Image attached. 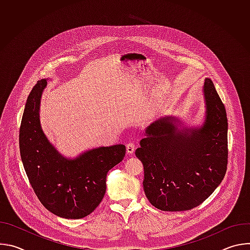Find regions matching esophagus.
Segmentation results:
<instances>
[{"instance_id":"34e87169","label":"esophagus","mask_w":250,"mask_h":250,"mask_svg":"<svg viewBox=\"0 0 250 250\" xmlns=\"http://www.w3.org/2000/svg\"><path fill=\"white\" fill-rule=\"evenodd\" d=\"M135 149V146L132 144V142H129V144L126 145V153L127 154H132Z\"/></svg>"}]
</instances>
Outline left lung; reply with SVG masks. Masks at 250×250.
Returning a JSON list of instances; mask_svg holds the SVG:
<instances>
[{
  "mask_svg": "<svg viewBox=\"0 0 250 250\" xmlns=\"http://www.w3.org/2000/svg\"><path fill=\"white\" fill-rule=\"evenodd\" d=\"M202 93L205 116L200 125L163 115L146 128L135 150L144 165L146 196L161 210H187L199 206L226 175L227 112L210 79H205Z\"/></svg>",
  "mask_w": 250,
  "mask_h": 250,
  "instance_id": "8db88e82",
  "label": "left lung"
}]
</instances>
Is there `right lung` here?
<instances>
[{
    "label": "right lung",
    "mask_w": 250,
    "mask_h": 250,
    "mask_svg": "<svg viewBox=\"0 0 250 250\" xmlns=\"http://www.w3.org/2000/svg\"><path fill=\"white\" fill-rule=\"evenodd\" d=\"M50 79H42L27 97L20 129L21 161L42 204L65 219L87 217L105 193L106 174L125 157V146H99L64 156L51 144L41 124L42 96Z\"/></svg>",
    "instance_id": "obj_1"
}]
</instances>
